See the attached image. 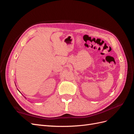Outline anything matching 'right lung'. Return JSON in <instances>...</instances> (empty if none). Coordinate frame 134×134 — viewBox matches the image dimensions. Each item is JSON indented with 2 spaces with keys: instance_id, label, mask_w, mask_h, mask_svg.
<instances>
[{
  "instance_id": "obj_1",
  "label": "right lung",
  "mask_w": 134,
  "mask_h": 134,
  "mask_svg": "<svg viewBox=\"0 0 134 134\" xmlns=\"http://www.w3.org/2000/svg\"><path fill=\"white\" fill-rule=\"evenodd\" d=\"M18 91H19V90H18Z\"/></svg>"
}]
</instances>
